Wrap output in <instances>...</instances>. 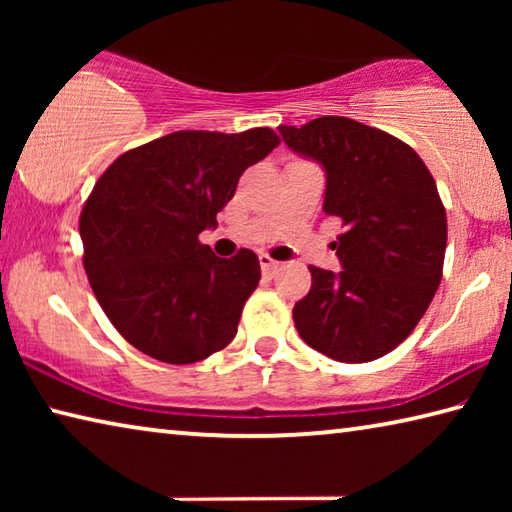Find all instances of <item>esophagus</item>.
I'll use <instances>...</instances> for the list:
<instances>
[{"mask_svg": "<svg viewBox=\"0 0 512 512\" xmlns=\"http://www.w3.org/2000/svg\"><path fill=\"white\" fill-rule=\"evenodd\" d=\"M259 264H262V271L268 275H273L277 271V266H280V262H275V259L268 255H259Z\"/></svg>", "mask_w": 512, "mask_h": 512, "instance_id": "obj_1", "label": "esophagus"}]
</instances>
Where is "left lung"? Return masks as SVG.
<instances>
[{
  "mask_svg": "<svg viewBox=\"0 0 512 512\" xmlns=\"http://www.w3.org/2000/svg\"><path fill=\"white\" fill-rule=\"evenodd\" d=\"M284 144L325 169V203L339 216L343 271L309 266L293 307L300 339L325 357L366 363L395 350L443 277L447 214L436 180L409 144L348 117L277 128Z\"/></svg>",
  "mask_w": 512,
  "mask_h": 512,
  "instance_id": "1",
  "label": "left lung"
}]
</instances>
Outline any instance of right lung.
I'll use <instances>...</instances> for the list:
<instances>
[{"label": "right lung", "instance_id": "add662e5", "mask_svg": "<svg viewBox=\"0 0 512 512\" xmlns=\"http://www.w3.org/2000/svg\"><path fill=\"white\" fill-rule=\"evenodd\" d=\"M280 144L271 128L178 131L110 164L83 205V266L101 309L149 357L183 366L237 334L262 268L253 250L223 259L198 235L248 167Z\"/></svg>", "mask_w": 512, "mask_h": 512}]
</instances>
